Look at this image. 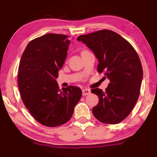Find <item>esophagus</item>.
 <instances>
[{
  "label": "esophagus",
  "mask_w": 157,
  "mask_h": 157,
  "mask_svg": "<svg viewBox=\"0 0 157 157\" xmlns=\"http://www.w3.org/2000/svg\"><path fill=\"white\" fill-rule=\"evenodd\" d=\"M91 94V91H90L89 89H85L82 90V95H89Z\"/></svg>",
  "instance_id": "1"
}]
</instances>
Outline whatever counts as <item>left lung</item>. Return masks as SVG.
<instances>
[{"instance_id": "left-lung-1", "label": "left lung", "mask_w": 157, "mask_h": 157, "mask_svg": "<svg viewBox=\"0 0 157 157\" xmlns=\"http://www.w3.org/2000/svg\"><path fill=\"white\" fill-rule=\"evenodd\" d=\"M78 41L86 44L98 58V72L104 73L110 83L105 91L93 89L99 102L93 114L105 124H117L131 113L140 95L143 68L131 44L120 34L109 30L80 35Z\"/></svg>"}]
</instances>
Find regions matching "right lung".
<instances>
[{
  "label": "right lung",
  "mask_w": 157,
  "mask_h": 157,
  "mask_svg": "<svg viewBox=\"0 0 157 157\" xmlns=\"http://www.w3.org/2000/svg\"><path fill=\"white\" fill-rule=\"evenodd\" d=\"M50 33L29 42L18 66V86L23 104L35 120L55 127L68 122L82 97L78 87L59 89L55 79L62 68L70 40Z\"/></svg>",
  "instance_id": "add662e5"
}]
</instances>
